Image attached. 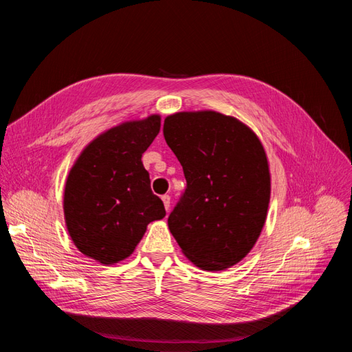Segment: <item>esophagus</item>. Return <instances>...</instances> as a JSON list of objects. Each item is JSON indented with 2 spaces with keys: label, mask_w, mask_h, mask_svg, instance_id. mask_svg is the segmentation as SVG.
<instances>
[{
  "label": "esophagus",
  "mask_w": 352,
  "mask_h": 352,
  "mask_svg": "<svg viewBox=\"0 0 352 352\" xmlns=\"http://www.w3.org/2000/svg\"><path fill=\"white\" fill-rule=\"evenodd\" d=\"M162 199H163V204H164L166 210L168 211V210H170V197H168V195H163Z\"/></svg>",
  "instance_id": "1"
}]
</instances>
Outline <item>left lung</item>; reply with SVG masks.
Instances as JSON below:
<instances>
[{"label":"left lung","mask_w":352,"mask_h":352,"mask_svg":"<svg viewBox=\"0 0 352 352\" xmlns=\"http://www.w3.org/2000/svg\"><path fill=\"white\" fill-rule=\"evenodd\" d=\"M163 133L186 179L168 229L197 267L226 270L252 250L267 217L264 146L247 124L211 110L167 116Z\"/></svg>","instance_id":"left-lung-1"}]
</instances>
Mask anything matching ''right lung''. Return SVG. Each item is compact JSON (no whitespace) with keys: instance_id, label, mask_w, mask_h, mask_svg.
<instances>
[{"instance_id":"add662e5","label":"right lung","mask_w":352,"mask_h":352,"mask_svg":"<svg viewBox=\"0 0 352 352\" xmlns=\"http://www.w3.org/2000/svg\"><path fill=\"white\" fill-rule=\"evenodd\" d=\"M162 126L158 114L117 124L91 141L70 168L65 220L76 248L104 265L135 251L148 223L166 216L142 154Z\"/></svg>"}]
</instances>
